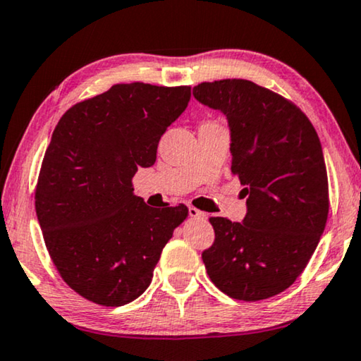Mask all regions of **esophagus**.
<instances>
[{"instance_id":"esophagus-1","label":"esophagus","mask_w":361,"mask_h":361,"mask_svg":"<svg viewBox=\"0 0 361 361\" xmlns=\"http://www.w3.org/2000/svg\"><path fill=\"white\" fill-rule=\"evenodd\" d=\"M188 212H190V217H192V219H206L207 217V215L206 214H204V212H201V211H199V209H196V207H188Z\"/></svg>"}]
</instances>
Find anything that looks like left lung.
<instances>
[{"label":"left lung","instance_id":"obj_1","mask_svg":"<svg viewBox=\"0 0 361 361\" xmlns=\"http://www.w3.org/2000/svg\"><path fill=\"white\" fill-rule=\"evenodd\" d=\"M192 95L227 116L232 171L246 197L243 222L209 219L215 240L202 252L206 271L235 300L271 298L297 281L326 227L318 133L297 105L251 80L202 82Z\"/></svg>","mask_w":361,"mask_h":361}]
</instances>
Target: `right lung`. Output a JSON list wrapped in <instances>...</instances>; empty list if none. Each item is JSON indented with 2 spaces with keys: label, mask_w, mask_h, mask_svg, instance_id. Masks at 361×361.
<instances>
[{
  "label": "right lung",
  "mask_w": 361,
  "mask_h": 361,
  "mask_svg": "<svg viewBox=\"0 0 361 361\" xmlns=\"http://www.w3.org/2000/svg\"><path fill=\"white\" fill-rule=\"evenodd\" d=\"M191 87L116 84L71 106L53 131L35 190L47 250L63 281L102 306L146 292L188 207L154 209L134 195L139 166L155 164L162 134Z\"/></svg>",
  "instance_id": "obj_1"
}]
</instances>
